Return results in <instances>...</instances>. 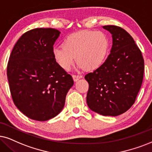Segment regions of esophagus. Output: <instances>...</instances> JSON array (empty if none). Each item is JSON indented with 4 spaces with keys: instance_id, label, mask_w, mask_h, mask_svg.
<instances>
[{
    "instance_id": "esophagus-1",
    "label": "esophagus",
    "mask_w": 152,
    "mask_h": 152,
    "mask_svg": "<svg viewBox=\"0 0 152 152\" xmlns=\"http://www.w3.org/2000/svg\"><path fill=\"white\" fill-rule=\"evenodd\" d=\"M72 77H73V79H74V81H77V80H78L80 78H81V76H78V75H73Z\"/></svg>"
}]
</instances>
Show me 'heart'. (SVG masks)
Here are the masks:
<instances>
[{"mask_svg":"<svg viewBox=\"0 0 152 152\" xmlns=\"http://www.w3.org/2000/svg\"><path fill=\"white\" fill-rule=\"evenodd\" d=\"M110 41L102 31L84 30L65 38L64 45L53 49L55 60L63 69L69 71L76 60L80 69L93 71L99 68L108 55Z\"/></svg>","mask_w":152,"mask_h":152,"instance_id":"obj_1","label":"heart"}]
</instances>
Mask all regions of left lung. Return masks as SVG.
<instances>
[{
	"label": "left lung",
	"mask_w": 152,
	"mask_h": 152,
	"mask_svg": "<svg viewBox=\"0 0 152 152\" xmlns=\"http://www.w3.org/2000/svg\"><path fill=\"white\" fill-rule=\"evenodd\" d=\"M112 36V47L105 62L85 76L89 83L86 97L92 111L116 116L135 103L144 75L141 51L129 34L119 26H102Z\"/></svg>",
	"instance_id": "8db88e82"
}]
</instances>
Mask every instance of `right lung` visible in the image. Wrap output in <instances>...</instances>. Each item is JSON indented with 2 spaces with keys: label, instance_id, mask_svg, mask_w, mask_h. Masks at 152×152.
I'll return each instance as SVG.
<instances>
[{
  "label": "right lung",
  "instance_id": "add662e5",
  "mask_svg": "<svg viewBox=\"0 0 152 152\" xmlns=\"http://www.w3.org/2000/svg\"><path fill=\"white\" fill-rule=\"evenodd\" d=\"M60 34L51 28L28 31L17 41L9 58L7 76L13 102L33 120L45 121L58 115L74 85L72 76L53 57V45Z\"/></svg>",
  "mask_w": 152,
  "mask_h": 152
}]
</instances>
